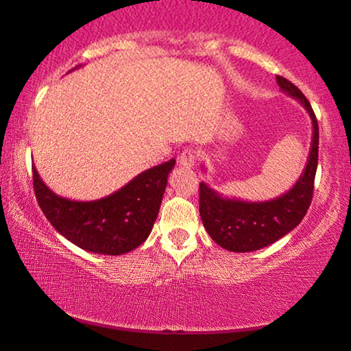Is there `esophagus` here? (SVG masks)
Returning a JSON list of instances; mask_svg holds the SVG:
<instances>
[{
    "label": "esophagus",
    "instance_id": "1",
    "mask_svg": "<svg viewBox=\"0 0 351 351\" xmlns=\"http://www.w3.org/2000/svg\"><path fill=\"white\" fill-rule=\"evenodd\" d=\"M195 161H196V155L193 150H184L179 155V162L180 166L184 167H191L195 165Z\"/></svg>",
    "mask_w": 351,
    "mask_h": 351
}]
</instances>
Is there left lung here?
Returning a JSON list of instances; mask_svg holds the SVG:
<instances>
[{"label":"left lung","instance_id":"1","mask_svg":"<svg viewBox=\"0 0 351 351\" xmlns=\"http://www.w3.org/2000/svg\"><path fill=\"white\" fill-rule=\"evenodd\" d=\"M282 93L299 100L313 124L310 153L302 174L291 190L268 201H243L220 195L208 184H199V215L209 237L232 252H251L267 247L292 232L305 217L313 198L318 167L319 131L313 108L302 90L282 76H276Z\"/></svg>","mask_w":351,"mask_h":351}]
</instances>
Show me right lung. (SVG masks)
Returning <instances> with one entry per match:
<instances>
[{"instance_id":"add662e5","label":"right lung","mask_w":351,"mask_h":351,"mask_svg":"<svg viewBox=\"0 0 351 351\" xmlns=\"http://www.w3.org/2000/svg\"><path fill=\"white\" fill-rule=\"evenodd\" d=\"M174 165L176 160H169L150 167L112 195L94 201L56 195L35 166L33 186L43 214L62 237L88 252L121 256L141 246L150 234Z\"/></svg>"}]
</instances>
